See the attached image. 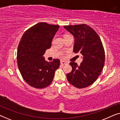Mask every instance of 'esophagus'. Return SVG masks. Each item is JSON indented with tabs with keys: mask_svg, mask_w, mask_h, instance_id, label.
Wrapping results in <instances>:
<instances>
[{
	"mask_svg": "<svg viewBox=\"0 0 120 120\" xmlns=\"http://www.w3.org/2000/svg\"><path fill=\"white\" fill-rule=\"evenodd\" d=\"M67 63H67V62L64 61V60H61V61H60V64H61L62 65L66 64H67Z\"/></svg>",
	"mask_w": 120,
	"mask_h": 120,
	"instance_id": "esophagus-1",
	"label": "esophagus"
}]
</instances>
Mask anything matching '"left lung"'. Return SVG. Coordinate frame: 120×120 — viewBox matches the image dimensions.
Returning <instances> with one entry per match:
<instances>
[{
	"mask_svg": "<svg viewBox=\"0 0 120 120\" xmlns=\"http://www.w3.org/2000/svg\"><path fill=\"white\" fill-rule=\"evenodd\" d=\"M64 28L74 37L73 51L83 57L80 65L71 62L72 70L67 74L70 84L78 88L90 86L97 79L105 62V52L97 33L85 24L64 26Z\"/></svg>",
	"mask_w": 120,
	"mask_h": 120,
	"instance_id": "8db88e82",
	"label": "left lung"
}]
</instances>
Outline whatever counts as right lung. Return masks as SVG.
Wrapping results in <instances>:
<instances>
[{"label": "right lung", "mask_w": 120, "mask_h": 120, "mask_svg": "<svg viewBox=\"0 0 120 120\" xmlns=\"http://www.w3.org/2000/svg\"><path fill=\"white\" fill-rule=\"evenodd\" d=\"M58 25L40 22L24 32L18 46L17 60L22 78L29 85L36 88L46 87L52 83L60 60L46 61L43 55L51 46Z\"/></svg>", "instance_id": "1"}]
</instances>
